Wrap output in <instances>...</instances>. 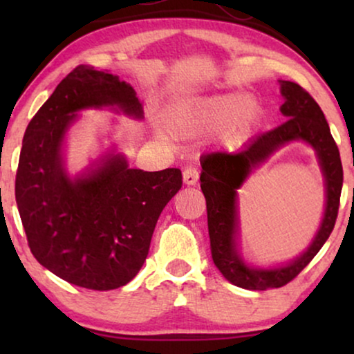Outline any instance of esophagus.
<instances>
[{
    "label": "esophagus",
    "instance_id": "obj_1",
    "mask_svg": "<svg viewBox=\"0 0 354 354\" xmlns=\"http://www.w3.org/2000/svg\"><path fill=\"white\" fill-rule=\"evenodd\" d=\"M198 182V171L195 167H185L183 169V183L185 185H195Z\"/></svg>",
    "mask_w": 354,
    "mask_h": 354
}]
</instances>
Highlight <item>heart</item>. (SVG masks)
I'll use <instances>...</instances> for the list:
<instances>
[{"label": "heart", "instance_id": "obj_1", "mask_svg": "<svg viewBox=\"0 0 354 354\" xmlns=\"http://www.w3.org/2000/svg\"><path fill=\"white\" fill-rule=\"evenodd\" d=\"M261 113L263 108L256 96L222 93L169 111L164 124L169 132L178 137H192L225 124L229 135L243 138L258 124Z\"/></svg>", "mask_w": 354, "mask_h": 354}]
</instances>
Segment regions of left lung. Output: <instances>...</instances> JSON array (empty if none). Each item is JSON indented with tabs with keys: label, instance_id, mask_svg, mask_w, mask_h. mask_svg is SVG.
<instances>
[{
	"label": "left lung",
	"instance_id": "obj_1",
	"mask_svg": "<svg viewBox=\"0 0 354 354\" xmlns=\"http://www.w3.org/2000/svg\"><path fill=\"white\" fill-rule=\"evenodd\" d=\"M285 122L274 130L251 138L236 153H211L201 159V192L206 198L207 230L216 268L230 283L246 290L279 288L293 280L326 243L335 225L343 167L340 151L333 140L322 109L313 96L295 82L279 80ZM308 142L317 151L326 187V207L322 225L304 253L287 265L254 268L241 258L238 250V194L249 174L285 144Z\"/></svg>",
	"mask_w": 354,
	"mask_h": 354
}]
</instances>
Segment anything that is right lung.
Segmentation results:
<instances>
[{
  "label": "right lung",
  "instance_id": "add662e5",
  "mask_svg": "<svg viewBox=\"0 0 354 354\" xmlns=\"http://www.w3.org/2000/svg\"><path fill=\"white\" fill-rule=\"evenodd\" d=\"M103 108L143 119L132 85L108 71L75 67L27 125L16 174L32 254L66 282L100 292L124 287L138 274L159 216L182 188L180 169H132L115 148L69 176L66 135L79 111Z\"/></svg>",
  "mask_w": 354,
  "mask_h": 354
}]
</instances>
